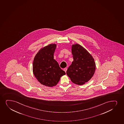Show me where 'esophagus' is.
<instances>
[{
	"mask_svg": "<svg viewBox=\"0 0 124 124\" xmlns=\"http://www.w3.org/2000/svg\"><path fill=\"white\" fill-rule=\"evenodd\" d=\"M67 69L66 68H64V69H63V70L65 71V72H66V71H67Z\"/></svg>",
	"mask_w": 124,
	"mask_h": 124,
	"instance_id": "34e87169",
	"label": "esophagus"
}]
</instances>
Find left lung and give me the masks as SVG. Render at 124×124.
Listing matches in <instances>:
<instances>
[{
  "mask_svg": "<svg viewBox=\"0 0 124 124\" xmlns=\"http://www.w3.org/2000/svg\"><path fill=\"white\" fill-rule=\"evenodd\" d=\"M71 51L73 61L68 68L66 74L72 82L81 85L93 76L96 64L92 55L80 45H73Z\"/></svg>",
  "mask_w": 124,
  "mask_h": 124,
  "instance_id": "8db88e82",
  "label": "left lung"
}]
</instances>
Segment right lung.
Here are the masks:
<instances>
[{
    "instance_id": "right-lung-1",
    "label": "right lung",
    "mask_w": 124,
    "mask_h": 124,
    "mask_svg": "<svg viewBox=\"0 0 124 124\" xmlns=\"http://www.w3.org/2000/svg\"><path fill=\"white\" fill-rule=\"evenodd\" d=\"M56 45L51 44L40 50L34 59L32 68L35 77L45 86H56L66 73L54 59Z\"/></svg>"
}]
</instances>
